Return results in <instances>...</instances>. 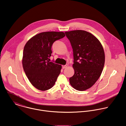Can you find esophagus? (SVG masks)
Wrapping results in <instances>:
<instances>
[{
    "label": "esophagus",
    "mask_w": 126,
    "mask_h": 126,
    "mask_svg": "<svg viewBox=\"0 0 126 126\" xmlns=\"http://www.w3.org/2000/svg\"><path fill=\"white\" fill-rule=\"evenodd\" d=\"M68 66V64H66L65 65L63 66H62V68H63V69H65V68H66Z\"/></svg>",
    "instance_id": "esophagus-1"
}]
</instances>
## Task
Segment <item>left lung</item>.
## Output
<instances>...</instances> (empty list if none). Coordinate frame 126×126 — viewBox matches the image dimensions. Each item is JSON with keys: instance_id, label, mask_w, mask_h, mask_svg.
Here are the masks:
<instances>
[{"instance_id": "obj_1", "label": "left lung", "mask_w": 126, "mask_h": 126, "mask_svg": "<svg viewBox=\"0 0 126 126\" xmlns=\"http://www.w3.org/2000/svg\"><path fill=\"white\" fill-rule=\"evenodd\" d=\"M65 33L73 49L75 70L69 79L72 86L79 91L92 87L100 78L105 62V52L99 40L91 33L77 30Z\"/></svg>"}]
</instances>
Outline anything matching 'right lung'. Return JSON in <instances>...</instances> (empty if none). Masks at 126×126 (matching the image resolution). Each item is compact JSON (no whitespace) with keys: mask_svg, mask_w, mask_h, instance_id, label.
<instances>
[{"mask_svg":"<svg viewBox=\"0 0 126 126\" xmlns=\"http://www.w3.org/2000/svg\"><path fill=\"white\" fill-rule=\"evenodd\" d=\"M63 32H44L32 37L26 43L23 51L22 66L29 81L41 91L50 89L59 75L62 66L49 62L51 47L63 38Z\"/></svg>","mask_w":126,"mask_h":126,"instance_id":"right-lung-1","label":"right lung"}]
</instances>
